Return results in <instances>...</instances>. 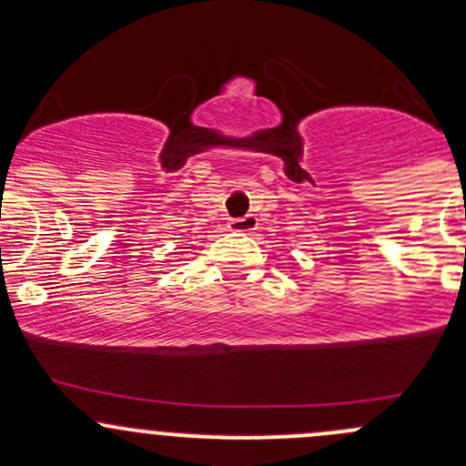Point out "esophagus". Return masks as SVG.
<instances>
[{"instance_id":"34e87169","label":"esophagus","mask_w":466,"mask_h":466,"mask_svg":"<svg viewBox=\"0 0 466 466\" xmlns=\"http://www.w3.org/2000/svg\"><path fill=\"white\" fill-rule=\"evenodd\" d=\"M257 228H259V220H257V216L252 214L243 216V218H234L232 223H229V229L238 234H252L257 232Z\"/></svg>"}]
</instances>
